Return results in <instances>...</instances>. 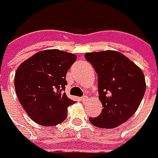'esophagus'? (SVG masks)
<instances>
[{
  "instance_id": "1",
  "label": "esophagus",
  "mask_w": 158,
  "mask_h": 158,
  "mask_svg": "<svg viewBox=\"0 0 158 158\" xmlns=\"http://www.w3.org/2000/svg\"><path fill=\"white\" fill-rule=\"evenodd\" d=\"M87 100H88V96H87V95H85V96H82V97H81V101L85 102V101H87Z\"/></svg>"
}]
</instances>
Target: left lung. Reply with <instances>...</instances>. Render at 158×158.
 Here are the masks:
<instances>
[{"mask_svg": "<svg viewBox=\"0 0 158 158\" xmlns=\"http://www.w3.org/2000/svg\"><path fill=\"white\" fill-rule=\"evenodd\" d=\"M85 59L97 73L100 115L89 118L93 126L114 129L131 118L146 91L143 71L122 53L107 50L86 53Z\"/></svg>", "mask_w": 158, "mask_h": 158, "instance_id": "1", "label": "left lung"}]
</instances>
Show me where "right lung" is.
Returning a JSON list of instances; mask_svg holds the SVG:
<instances>
[{
  "instance_id": "obj_1",
  "label": "right lung",
  "mask_w": 158,
  "mask_h": 158,
  "mask_svg": "<svg viewBox=\"0 0 158 158\" xmlns=\"http://www.w3.org/2000/svg\"><path fill=\"white\" fill-rule=\"evenodd\" d=\"M77 56L58 49L37 52L17 68L15 88L31 120L42 126H56L66 120L75 101L64 92L66 75Z\"/></svg>"
}]
</instances>
